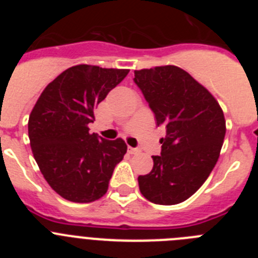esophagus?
Instances as JSON below:
<instances>
[{
  "mask_svg": "<svg viewBox=\"0 0 258 258\" xmlns=\"http://www.w3.org/2000/svg\"><path fill=\"white\" fill-rule=\"evenodd\" d=\"M129 152H131V154H138V152H140V149H134V147H129Z\"/></svg>",
  "mask_w": 258,
  "mask_h": 258,
  "instance_id": "obj_1",
  "label": "esophagus"
}]
</instances>
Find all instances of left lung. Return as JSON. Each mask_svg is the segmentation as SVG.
<instances>
[{"instance_id": "left-lung-1", "label": "left lung", "mask_w": 258, "mask_h": 258, "mask_svg": "<svg viewBox=\"0 0 258 258\" xmlns=\"http://www.w3.org/2000/svg\"><path fill=\"white\" fill-rule=\"evenodd\" d=\"M157 125H165L161 155L138 177L141 194L161 206L184 202L208 178L220 156L226 121L216 98L175 66L134 71Z\"/></svg>"}]
</instances>
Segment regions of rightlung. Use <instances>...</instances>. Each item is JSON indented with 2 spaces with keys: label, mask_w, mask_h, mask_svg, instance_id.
I'll use <instances>...</instances> for the list:
<instances>
[{
  "label": "right lung",
  "mask_w": 258,
  "mask_h": 258,
  "mask_svg": "<svg viewBox=\"0 0 258 258\" xmlns=\"http://www.w3.org/2000/svg\"><path fill=\"white\" fill-rule=\"evenodd\" d=\"M129 70L79 64L54 79L32 109L28 136L35 160L50 187L74 203H92L108 190L124 155L121 138L89 133L94 109Z\"/></svg>",
  "instance_id": "1"
}]
</instances>
